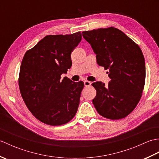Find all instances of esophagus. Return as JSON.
I'll use <instances>...</instances> for the list:
<instances>
[{
  "label": "esophagus",
  "instance_id": "1",
  "mask_svg": "<svg viewBox=\"0 0 159 159\" xmlns=\"http://www.w3.org/2000/svg\"><path fill=\"white\" fill-rule=\"evenodd\" d=\"M84 85H85V87H89L92 85V83L90 81H88V80H85V81H84Z\"/></svg>",
  "mask_w": 159,
  "mask_h": 159
}]
</instances>
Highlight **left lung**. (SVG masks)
<instances>
[{
	"label": "left lung",
	"instance_id": "obj_1",
	"mask_svg": "<svg viewBox=\"0 0 159 159\" xmlns=\"http://www.w3.org/2000/svg\"><path fill=\"white\" fill-rule=\"evenodd\" d=\"M84 39L96 54L97 63L109 70L108 85L96 81L92 102L101 116L111 120L126 117L142 95L146 79L144 57L139 46L114 27L83 31Z\"/></svg>",
	"mask_w": 159,
	"mask_h": 159
}]
</instances>
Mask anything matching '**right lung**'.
I'll list each match as a JSON object with an SVG mask.
<instances>
[{"label": "right lung", "mask_w": 159, "mask_h": 159, "mask_svg": "<svg viewBox=\"0 0 159 159\" xmlns=\"http://www.w3.org/2000/svg\"><path fill=\"white\" fill-rule=\"evenodd\" d=\"M81 39L80 32L47 35L23 57L20 93L29 110L46 124H66L76 113L84 83L61 76L72 66L71 52Z\"/></svg>", "instance_id": "right-lung-1"}]
</instances>
